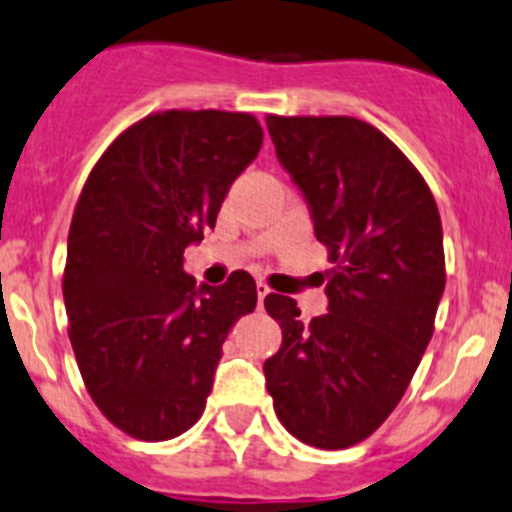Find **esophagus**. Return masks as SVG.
I'll return each instance as SVG.
<instances>
[{
  "label": "esophagus",
  "instance_id": "esophagus-1",
  "mask_svg": "<svg viewBox=\"0 0 512 512\" xmlns=\"http://www.w3.org/2000/svg\"><path fill=\"white\" fill-rule=\"evenodd\" d=\"M265 295H270V288H267V283H257V300H260V308H262V303H265Z\"/></svg>",
  "mask_w": 512,
  "mask_h": 512
}]
</instances>
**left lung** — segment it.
I'll return each instance as SVG.
<instances>
[{
    "label": "left lung",
    "instance_id": "8db88e82",
    "mask_svg": "<svg viewBox=\"0 0 512 512\" xmlns=\"http://www.w3.org/2000/svg\"><path fill=\"white\" fill-rule=\"evenodd\" d=\"M265 121L333 262L326 315L303 323L293 298H265L283 331L278 353L262 366L267 391L293 437L346 450L394 412L432 338L447 280L442 219L417 166L371 123Z\"/></svg>",
    "mask_w": 512,
    "mask_h": 512
}]
</instances>
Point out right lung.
<instances>
[{"instance_id": "1", "label": "right lung", "mask_w": 512, "mask_h": 512, "mask_svg": "<svg viewBox=\"0 0 512 512\" xmlns=\"http://www.w3.org/2000/svg\"><path fill=\"white\" fill-rule=\"evenodd\" d=\"M260 146L250 113H151L80 191L62 272L68 336L90 399L131 437L164 442L197 424L229 328L255 310L250 272L197 288L184 250L214 229Z\"/></svg>"}]
</instances>
